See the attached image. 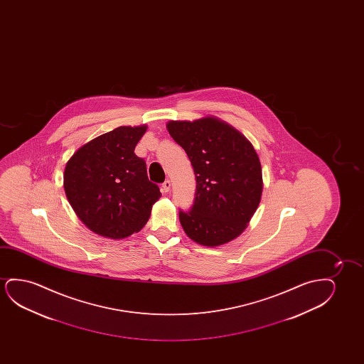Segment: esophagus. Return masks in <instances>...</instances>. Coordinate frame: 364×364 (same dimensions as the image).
Masks as SVG:
<instances>
[{
  "label": "esophagus",
  "mask_w": 364,
  "mask_h": 364,
  "mask_svg": "<svg viewBox=\"0 0 364 364\" xmlns=\"http://www.w3.org/2000/svg\"><path fill=\"white\" fill-rule=\"evenodd\" d=\"M170 188H171V183H170V180H165L164 183L161 184V189L164 193H169Z\"/></svg>",
  "instance_id": "obj_1"
}]
</instances>
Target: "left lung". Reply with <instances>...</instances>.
I'll return each instance as SVG.
<instances>
[{"instance_id":"obj_1","label":"left lung","mask_w":364,"mask_h":364,"mask_svg":"<svg viewBox=\"0 0 364 364\" xmlns=\"http://www.w3.org/2000/svg\"><path fill=\"white\" fill-rule=\"evenodd\" d=\"M185 150L196 180L194 203L179 210L180 224L195 242L219 246L237 237L257 209L262 170L254 146L215 118L166 125Z\"/></svg>"}]
</instances>
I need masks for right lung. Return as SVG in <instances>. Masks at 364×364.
Masks as SVG:
<instances>
[{"label": "right lung", "instance_id": "1", "mask_svg": "<svg viewBox=\"0 0 364 364\" xmlns=\"http://www.w3.org/2000/svg\"><path fill=\"white\" fill-rule=\"evenodd\" d=\"M146 130L119 127L77 150L65 169L67 199L95 234L123 239L138 232L160 198L135 145Z\"/></svg>", "mask_w": 364, "mask_h": 364}]
</instances>
